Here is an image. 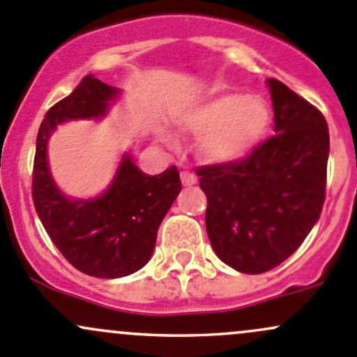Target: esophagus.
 I'll return each mask as SVG.
<instances>
[{"mask_svg":"<svg viewBox=\"0 0 357 357\" xmlns=\"http://www.w3.org/2000/svg\"><path fill=\"white\" fill-rule=\"evenodd\" d=\"M181 183L185 186H193L197 183V176L190 171H181Z\"/></svg>","mask_w":357,"mask_h":357,"instance_id":"esophagus-1","label":"esophagus"}]
</instances>
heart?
<instances>
[{
  "label": "heart",
  "mask_w": 357,
  "mask_h": 357,
  "mask_svg": "<svg viewBox=\"0 0 357 357\" xmlns=\"http://www.w3.org/2000/svg\"><path fill=\"white\" fill-rule=\"evenodd\" d=\"M270 107L261 97L229 92L198 107L186 118L185 128L204 135L200 152L208 162L229 164L243 159L267 135Z\"/></svg>",
  "instance_id": "obj_1"
}]
</instances>
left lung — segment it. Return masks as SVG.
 Listing matches in <instances>:
<instances>
[{
  "label": "left lung",
  "instance_id": "8db88e82",
  "mask_svg": "<svg viewBox=\"0 0 357 357\" xmlns=\"http://www.w3.org/2000/svg\"><path fill=\"white\" fill-rule=\"evenodd\" d=\"M275 135L243 159L197 167L207 195L205 226L213 251L243 273H264L291 257L325 202L328 126L324 114L268 78Z\"/></svg>",
  "mask_w": 357,
  "mask_h": 357
}]
</instances>
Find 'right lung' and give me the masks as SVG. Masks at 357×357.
I'll use <instances>...</instances> for the list:
<instances>
[{"label":"right lung","instance_id":"right-lung-1","mask_svg":"<svg viewBox=\"0 0 357 357\" xmlns=\"http://www.w3.org/2000/svg\"><path fill=\"white\" fill-rule=\"evenodd\" d=\"M118 89L87 75L68 97L44 116L37 133L32 172L33 207L51 241L80 272L118 279L144 267L152 257L157 229L181 191L178 167L149 176L123 157L106 193L93 200L66 198L51 178L47 140L59 123L97 119L107 112Z\"/></svg>","mask_w":357,"mask_h":357}]
</instances>
